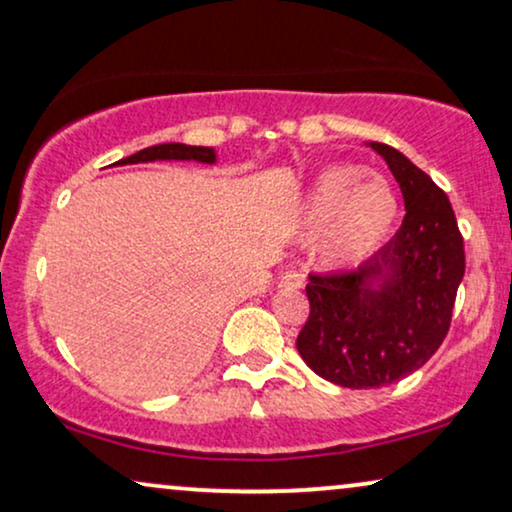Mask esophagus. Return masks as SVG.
Instances as JSON below:
<instances>
[{"mask_svg": "<svg viewBox=\"0 0 512 512\" xmlns=\"http://www.w3.org/2000/svg\"><path fill=\"white\" fill-rule=\"evenodd\" d=\"M281 286H286V288H302L304 286V274H302V271L288 269L286 274L281 276Z\"/></svg>", "mask_w": 512, "mask_h": 512, "instance_id": "1", "label": "esophagus"}]
</instances>
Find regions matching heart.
Returning <instances> with one entry per match:
<instances>
[{
    "label": "heart",
    "mask_w": 512,
    "mask_h": 512,
    "mask_svg": "<svg viewBox=\"0 0 512 512\" xmlns=\"http://www.w3.org/2000/svg\"><path fill=\"white\" fill-rule=\"evenodd\" d=\"M399 200L383 177H366L364 167L335 165L323 170L307 193L302 224L319 236L323 260L357 262L383 241L397 217Z\"/></svg>",
    "instance_id": "heart-1"
}]
</instances>
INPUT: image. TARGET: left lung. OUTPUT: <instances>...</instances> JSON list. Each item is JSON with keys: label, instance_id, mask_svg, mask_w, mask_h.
<instances>
[{"label": "left lung", "instance_id": "obj_1", "mask_svg": "<svg viewBox=\"0 0 512 512\" xmlns=\"http://www.w3.org/2000/svg\"><path fill=\"white\" fill-rule=\"evenodd\" d=\"M401 196L404 222L357 271L309 274V316L297 335L304 364L352 390L418 371L442 345L465 274L463 236L449 198L397 148L373 141ZM381 278V288L372 281Z\"/></svg>", "mask_w": 512, "mask_h": 512}]
</instances>
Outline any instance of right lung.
Returning <instances> with one entry per match:
<instances>
[{
	"mask_svg": "<svg viewBox=\"0 0 512 512\" xmlns=\"http://www.w3.org/2000/svg\"><path fill=\"white\" fill-rule=\"evenodd\" d=\"M151 160H198V163H215V151L205 146H186V144H158L144 151L118 160L115 165L132 163H151Z\"/></svg>",
	"mask_w": 512,
	"mask_h": 512,
	"instance_id": "1",
	"label": "right lung"
}]
</instances>
